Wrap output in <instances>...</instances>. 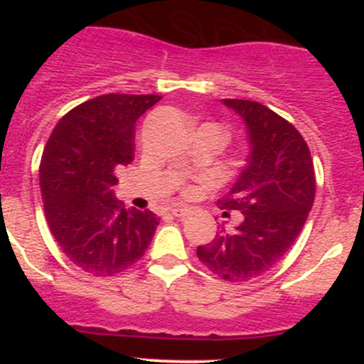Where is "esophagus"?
Listing matches in <instances>:
<instances>
[{"label": "esophagus", "instance_id": "obj_1", "mask_svg": "<svg viewBox=\"0 0 364 364\" xmlns=\"http://www.w3.org/2000/svg\"><path fill=\"white\" fill-rule=\"evenodd\" d=\"M188 208L186 207H174V208H171V214H173L174 217H185V215H188Z\"/></svg>", "mask_w": 364, "mask_h": 364}]
</instances>
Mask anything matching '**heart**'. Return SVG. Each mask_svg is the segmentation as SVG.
Segmentation results:
<instances>
[{
    "instance_id": "obj_1",
    "label": "heart",
    "mask_w": 364,
    "mask_h": 364,
    "mask_svg": "<svg viewBox=\"0 0 364 364\" xmlns=\"http://www.w3.org/2000/svg\"><path fill=\"white\" fill-rule=\"evenodd\" d=\"M188 191H191V190H188Z\"/></svg>"
}]
</instances>
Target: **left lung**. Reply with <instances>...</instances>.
<instances>
[{
    "mask_svg": "<svg viewBox=\"0 0 364 364\" xmlns=\"http://www.w3.org/2000/svg\"><path fill=\"white\" fill-rule=\"evenodd\" d=\"M223 102L243 118L250 156L217 203L241 212L243 220L231 232L223 228L196 255L224 281L246 282L272 269L294 245L315 200V169L306 141L289 121L253 101Z\"/></svg>",
    "mask_w": 364,
    "mask_h": 364,
    "instance_id": "left-lung-1",
    "label": "left lung"
}]
</instances>
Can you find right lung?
Wrapping results in <instances>:
<instances>
[{
	"instance_id": "1",
	"label": "right lung",
	"mask_w": 364,
	"mask_h": 364,
	"mask_svg": "<svg viewBox=\"0 0 364 364\" xmlns=\"http://www.w3.org/2000/svg\"><path fill=\"white\" fill-rule=\"evenodd\" d=\"M159 95L106 94L65 114L39 168L44 214L63 253L97 277L123 272L144 257L159 225L150 210L114 196L118 171L133 161L136 119Z\"/></svg>"
}]
</instances>
